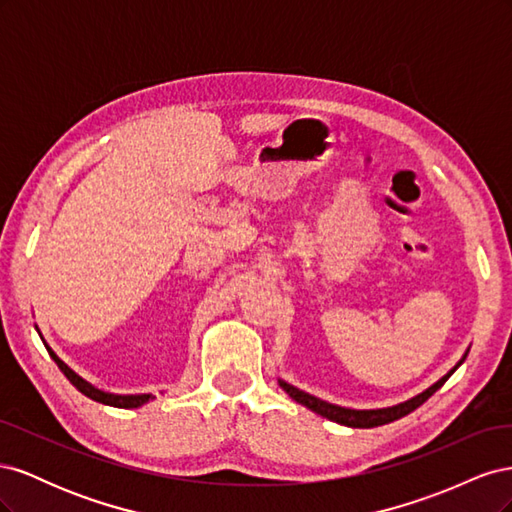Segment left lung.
<instances>
[{
	"label": "left lung",
	"mask_w": 512,
	"mask_h": 512,
	"mask_svg": "<svg viewBox=\"0 0 512 512\" xmlns=\"http://www.w3.org/2000/svg\"><path fill=\"white\" fill-rule=\"evenodd\" d=\"M468 352H470V350L463 352V356H461V359L455 363V367L448 369L446 374H444L440 380H436V382H433L431 386H427L425 391L416 393L414 397H410V399H406V401H399V404H395V406H386V408H367V410H356V408L337 406V404H329V401H324V399H320V397H316V395H309V393H305V391L297 389V386L288 384V382H286V380H282V378H277V382H280L282 389H284V391H286L294 401H297V404H301V406L309 408V410L316 412V414H320V416H324V418H329V421L339 423V425H346V427H361V429H369V427H378V425L393 423V421H397V418L406 416V414H410L412 410H416V408L421 406V404H425V401H427L433 393H436L448 378H451V376L455 374V371L459 369V365H461L463 361H466Z\"/></svg>",
	"instance_id": "1"
}]
</instances>
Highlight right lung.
Listing matches in <instances>:
<instances>
[{"mask_svg": "<svg viewBox=\"0 0 512 512\" xmlns=\"http://www.w3.org/2000/svg\"><path fill=\"white\" fill-rule=\"evenodd\" d=\"M36 331H38V335H40V339L44 342V337H42V333H40V329L36 327ZM44 346H46V350H49V354H51V359L57 363V367L64 371V376L76 386V389H79L83 395H87L89 399H94V401H100V404H104V406H113V408H141V406H145V404H149L151 399H156L153 397L151 393H134V395H121V393H108V391H102V389H98V386H94L91 382H87L85 378H81L79 374H76V371L72 369V367H68L64 361L59 359V356L53 352V348L44 342Z\"/></svg>", "mask_w": 512, "mask_h": 512, "instance_id": "right-lung-1", "label": "right lung"}]
</instances>
